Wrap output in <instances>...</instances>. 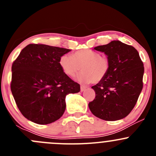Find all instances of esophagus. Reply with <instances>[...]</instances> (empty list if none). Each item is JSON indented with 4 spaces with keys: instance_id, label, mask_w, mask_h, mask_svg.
<instances>
[{
    "instance_id": "obj_1",
    "label": "esophagus",
    "mask_w": 156,
    "mask_h": 156,
    "mask_svg": "<svg viewBox=\"0 0 156 156\" xmlns=\"http://www.w3.org/2000/svg\"><path fill=\"white\" fill-rule=\"evenodd\" d=\"M87 87H86V86H84V85H81V91H84L86 89H87Z\"/></svg>"
}]
</instances>
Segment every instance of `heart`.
Segmentation results:
<instances>
[{
	"label": "heart",
	"mask_w": 156,
	"mask_h": 156,
	"mask_svg": "<svg viewBox=\"0 0 156 156\" xmlns=\"http://www.w3.org/2000/svg\"><path fill=\"white\" fill-rule=\"evenodd\" d=\"M62 72L69 77H74L81 69L78 81L81 83H98L104 79L109 70L110 63L107 58L98 52L90 50H81L73 56L64 54L59 60Z\"/></svg>",
	"instance_id": "heart-1"
}]
</instances>
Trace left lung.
Wrapping results in <instances>:
<instances>
[{"label":"left lung","mask_w":156,"mask_h":156,"mask_svg":"<svg viewBox=\"0 0 156 156\" xmlns=\"http://www.w3.org/2000/svg\"><path fill=\"white\" fill-rule=\"evenodd\" d=\"M94 50L106 55L110 66L106 78L91 87L96 97L89 108L103 120H120L131 112L142 91L144 63L136 49L120 41Z\"/></svg>","instance_id":"left-lung-1"}]
</instances>
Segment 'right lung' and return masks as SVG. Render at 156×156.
I'll return each instance as SVG.
<instances>
[{"mask_svg": "<svg viewBox=\"0 0 156 156\" xmlns=\"http://www.w3.org/2000/svg\"><path fill=\"white\" fill-rule=\"evenodd\" d=\"M66 48L31 44L23 48L12 66L11 91L25 118L38 125L60 119L66 110V97L80 91V85L61 69Z\"/></svg>", "mask_w": 156, "mask_h": 156, "instance_id": "add662e5", "label": "right lung"}]
</instances>
